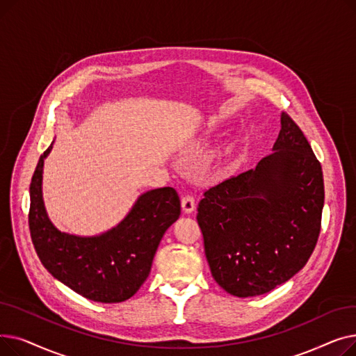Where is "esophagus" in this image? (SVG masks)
Segmentation results:
<instances>
[{"instance_id":"obj_1","label":"esophagus","mask_w":356,"mask_h":356,"mask_svg":"<svg viewBox=\"0 0 356 356\" xmlns=\"http://www.w3.org/2000/svg\"><path fill=\"white\" fill-rule=\"evenodd\" d=\"M196 208V202H195V197L192 195H184L181 197V209L186 212V213H191L193 212Z\"/></svg>"}]
</instances>
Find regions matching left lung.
I'll return each mask as SVG.
<instances>
[{
	"instance_id": "8db88e82",
	"label": "left lung",
	"mask_w": 356,
	"mask_h": 356,
	"mask_svg": "<svg viewBox=\"0 0 356 356\" xmlns=\"http://www.w3.org/2000/svg\"><path fill=\"white\" fill-rule=\"evenodd\" d=\"M274 153L223 180L197 204V223L215 282L232 296L271 291L309 261L322 227L321 161L287 112Z\"/></svg>"
}]
</instances>
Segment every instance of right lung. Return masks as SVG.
Masks as SVG:
<instances>
[{
	"label": "right lung",
	"mask_w": 356,
	"mask_h": 356,
	"mask_svg": "<svg viewBox=\"0 0 356 356\" xmlns=\"http://www.w3.org/2000/svg\"><path fill=\"white\" fill-rule=\"evenodd\" d=\"M43 153L30 184L29 227L34 250L44 268L78 294L99 303H120L133 297L152 270L167 228L180 215L173 188L145 192L118 227L98 236L60 232L47 218L42 197Z\"/></svg>",
	"instance_id": "obj_1"
}]
</instances>
